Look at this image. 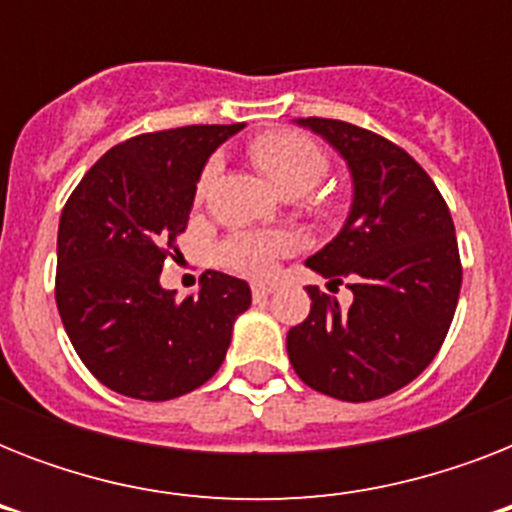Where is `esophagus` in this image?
<instances>
[{"instance_id": "34e87169", "label": "esophagus", "mask_w": 512, "mask_h": 512, "mask_svg": "<svg viewBox=\"0 0 512 512\" xmlns=\"http://www.w3.org/2000/svg\"><path fill=\"white\" fill-rule=\"evenodd\" d=\"M276 292V284H268V281H260V284H252V297H255L257 303H263L268 297Z\"/></svg>"}]
</instances>
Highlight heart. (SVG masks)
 Wrapping results in <instances>:
<instances>
[{
  "label": "heart",
  "mask_w": 512,
  "mask_h": 512,
  "mask_svg": "<svg viewBox=\"0 0 512 512\" xmlns=\"http://www.w3.org/2000/svg\"><path fill=\"white\" fill-rule=\"evenodd\" d=\"M252 156L263 175L284 196H303L327 172V154L321 151L319 143H313L303 132H271L252 146ZM217 172H220V162L212 159L201 172L199 193L209 191ZM292 249H295V239L284 231L233 233L231 239L220 244L217 257L231 271L252 276V279H263V276H271L279 257L289 255Z\"/></svg>",
  "instance_id": "obj_1"
}]
</instances>
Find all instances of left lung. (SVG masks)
Masks as SVG:
<instances>
[{"label": "left lung", "instance_id": "obj_1", "mask_svg": "<svg viewBox=\"0 0 512 512\" xmlns=\"http://www.w3.org/2000/svg\"><path fill=\"white\" fill-rule=\"evenodd\" d=\"M335 148L350 172L345 223L305 265L353 303L308 287L311 313L289 329L297 377L340 401H374L404 388L436 358L460 300L462 265L454 223L428 172L356 124L295 119Z\"/></svg>", "mask_w": 512, "mask_h": 512}]
</instances>
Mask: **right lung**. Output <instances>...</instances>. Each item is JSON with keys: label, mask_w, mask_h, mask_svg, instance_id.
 <instances>
[{"label": "right lung", "mask_w": 512, "mask_h": 512, "mask_svg": "<svg viewBox=\"0 0 512 512\" xmlns=\"http://www.w3.org/2000/svg\"><path fill=\"white\" fill-rule=\"evenodd\" d=\"M244 124H191L114 146L76 185L58 225L55 300L66 335L106 388L140 401L191 393L220 369L249 284L201 273L175 300L159 284L209 156Z\"/></svg>", "instance_id": "add662e5"}]
</instances>
